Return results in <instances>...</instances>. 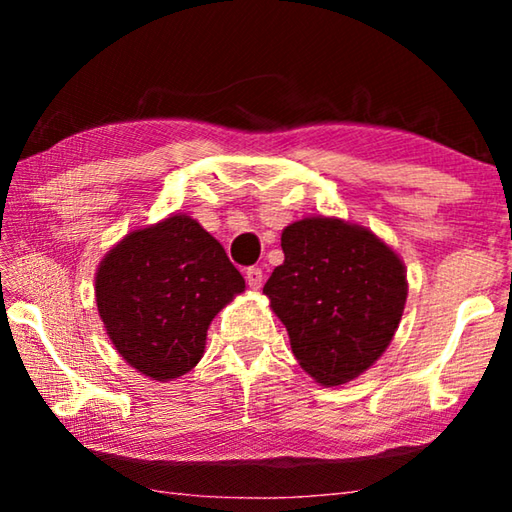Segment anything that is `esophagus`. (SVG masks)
Instances as JSON below:
<instances>
[{
	"label": "esophagus",
	"instance_id": "obj_1",
	"mask_svg": "<svg viewBox=\"0 0 512 512\" xmlns=\"http://www.w3.org/2000/svg\"><path fill=\"white\" fill-rule=\"evenodd\" d=\"M246 282H248V287L250 289H262V284H264V273H262V268H257V266H250V268H246Z\"/></svg>",
	"mask_w": 512,
	"mask_h": 512
}]
</instances>
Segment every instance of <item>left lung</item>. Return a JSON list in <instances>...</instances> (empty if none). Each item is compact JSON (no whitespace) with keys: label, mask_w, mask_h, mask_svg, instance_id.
I'll return each mask as SVG.
<instances>
[{"label":"left lung","mask_w":512,"mask_h":512,"mask_svg":"<svg viewBox=\"0 0 512 512\" xmlns=\"http://www.w3.org/2000/svg\"><path fill=\"white\" fill-rule=\"evenodd\" d=\"M282 250L264 296L293 357L320 386L357 379L400 327L409 296L400 255L363 225L320 214L289 223Z\"/></svg>","instance_id":"left-lung-1"}]
</instances>
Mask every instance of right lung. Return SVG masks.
Masks as SVG:
<instances>
[{"label":"right lung","instance_id":"add662e5","mask_svg":"<svg viewBox=\"0 0 512 512\" xmlns=\"http://www.w3.org/2000/svg\"><path fill=\"white\" fill-rule=\"evenodd\" d=\"M244 289L223 246L183 212L128 232L94 275L108 339L155 381L183 377L201 361L212 318Z\"/></svg>","mask_w":512,"mask_h":512}]
</instances>
